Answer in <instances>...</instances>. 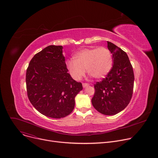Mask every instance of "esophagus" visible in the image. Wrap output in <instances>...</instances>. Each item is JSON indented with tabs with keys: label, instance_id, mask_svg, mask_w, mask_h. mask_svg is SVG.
<instances>
[{
	"label": "esophagus",
	"instance_id": "1",
	"mask_svg": "<svg viewBox=\"0 0 158 158\" xmlns=\"http://www.w3.org/2000/svg\"><path fill=\"white\" fill-rule=\"evenodd\" d=\"M82 86H83V88H86V87L89 86V84H88V83H82Z\"/></svg>",
	"mask_w": 158,
	"mask_h": 158
}]
</instances>
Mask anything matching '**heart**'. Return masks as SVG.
Listing matches in <instances>:
<instances>
[{
	"mask_svg": "<svg viewBox=\"0 0 158 158\" xmlns=\"http://www.w3.org/2000/svg\"><path fill=\"white\" fill-rule=\"evenodd\" d=\"M112 56L110 50L106 47L85 48L74 55V60L67 61V67L72 76L80 80L85 74L100 79L106 77L112 67Z\"/></svg>",
	"mask_w": 158,
	"mask_h": 158,
	"instance_id": "b5f03b06",
	"label": "heart"
}]
</instances>
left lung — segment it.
<instances>
[{"mask_svg": "<svg viewBox=\"0 0 158 158\" xmlns=\"http://www.w3.org/2000/svg\"><path fill=\"white\" fill-rule=\"evenodd\" d=\"M113 66L107 77L94 85L93 106L100 113L112 115L124 110L133 94L134 73L129 58L121 48L107 41Z\"/></svg>", "mask_w": 158, "mask_h": 158, "instance_id": "left-lung-1", "label": "left lung"}]
</instances>
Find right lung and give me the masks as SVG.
I'll list each match as a JSON object with an SVG mask.
<instances>
[{"label":"right lung","mask_w":158,"mask_h":158,"mask_svg":"<svg viewBox=\"0 0 158 158\" xmlns=\"http://www.w3.org/2000/svg\"><path fill=\"white\" fill-rule=\"evenodd\" d=\"M61 46L51 45L35 54L26 73L28 99L47 117L60 119L74 109L75 97L82 89L81 82L68 73Z\"/></svg>","instance_id":"right-lung-1"}]
</instances>
